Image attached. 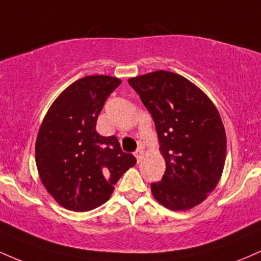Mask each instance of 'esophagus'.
<instances>
[{
    "instance_id": "34e87169",
    "label": "esophagus",
    "mask_w": 261,
    "mask_h": 261,
    "mask_svg": "<svg viewBox=\"0 0 261 261\" xmlns=\"http://www.w3.org/2000/svg\"><path fill=\"white\" fill-rule=\"evenodd\" d=\"M135 157H136L137 162H140L141 160H142V157H143V149H142V148L137 149V151L135 152Z\"/></svg>"
}]
</instances>
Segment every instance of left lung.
<instances>
[{
  "instance_id": "1",
  "label": "left lung",
  "mask_w": 261,
  "mask_h": 261,
  "mask_svg": "<svg viewBox=\"0 0 261 261\" xmlns=\"http://www.w3.org/2000/svg\"><path fill=\"white\" fill-rule=\"evenodd\" d=\"M152 115L166 160L161 181L152 182L164 207L184 211L216 188L226 160V133L216 107L180 74L155 71L127 81Z\"/></svg>"
}]
</instances>
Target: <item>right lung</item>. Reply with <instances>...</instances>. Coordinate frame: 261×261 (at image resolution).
Here are the masks:
<instances>
[{"label":"right lung","instance_id":"add662e5","mask_svg":"<svg viewBox=\"0 0 261 261\" xmlns=\"http://www.w3.org/2000/svg\"><path fill=\"white\" fill-rule=\"evenodd\" d=\"M121 81L87 76L68 86L50 107L39 128L35 162L44 187L65 208L89 211L109 200L134 154L115 136L95 131L98 115Z\"/></svg>","mask_w":261,"mask_h":261}]
</instances>
